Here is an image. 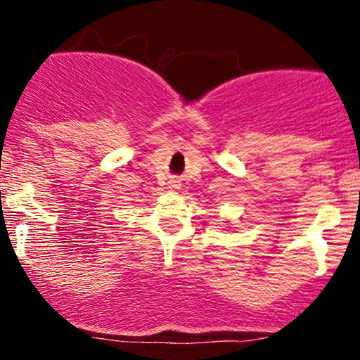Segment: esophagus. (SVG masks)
<instances>
[{
  "label": "esophagus",
  "instance_id": "34e87169",
  "mask_svg": "<svg viewBox=\"0 0 360 360\" xmlns=\"http://www.w3.org/2000/svg\"><path fill=\"white\" fill-rule=\"evenodd\" d=\"M179 188V183L177 181H171V189H177Z\"/></svg>",
  "mask_w": 360,
  "mask_h": 360
}]
</instances>
